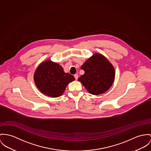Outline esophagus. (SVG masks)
Instances as JSON below:
<instances>
[{"label":"esophagus","instance_id":"esophagus-1","mask_svg":"<svg viewBox=\"0 0 151 151\" xmlns=\"http://www.w3.org/2000/svg\"><path fill=\"white\" fill-rule=\"evenodd\" d=\"M74 77H75V78L76 80H78V74H75V75H74Z\"/></svg>","mask_w":151,"mask_h":151}]
</instances>
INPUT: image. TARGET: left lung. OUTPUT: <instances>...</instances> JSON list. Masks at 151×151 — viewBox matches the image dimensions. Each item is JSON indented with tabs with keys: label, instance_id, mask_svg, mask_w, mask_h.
<instances>
[{
	"label": "left lung",
	"instance_id": "obj_1",
	"mask_svg": "<svg viewBox=\"0 0 151 151\" xmlns=\"http://www.w3.org/2000/svg\"><path fill=\"white\" fill-rule=\"evenodd\" d=\"M84 74L78 81L87 91L97 95L106 92L113 85L116 72L109 60L101 53H95L81 67Z\"/></svg>",
	"mask_w": 151,
	"mask_h": 151
}]
</instances>
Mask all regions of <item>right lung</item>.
I'll return each instance as SVG.
<instances>
[{
    "instance_id": "1",
    "label": "right lung",
    "mask_w": 151,
    "mask_h": 151,
    "mask_svg": "<svg viewBox=\"0 0 151 151\" xmlns=\"http://www.w3.org/2000/svg\"><path fill=\"white\" fill-rule=\"evenodd\" d=\"M75 80L73 75L65 73L60 65L49 59L41 63L34 74V81L38 89L53 98L62 95L68 84Z\"/></svg>"
}]
</instances>
